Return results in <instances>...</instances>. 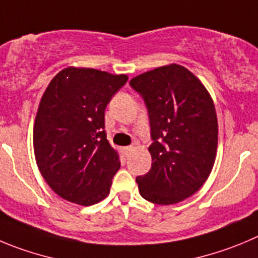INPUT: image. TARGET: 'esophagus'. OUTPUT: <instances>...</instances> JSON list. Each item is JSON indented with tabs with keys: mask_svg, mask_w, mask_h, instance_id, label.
<instances>
[{
	"mask_svg": "<svg viewBox=\"0 0 258 258\" xmlns=\"http://www.w3.org/2000/svg\"><path fill=\"white\" fill-rule=\"evenodd\" d=\"M132 149H134V146H126V148H124V150H126V151H131Z\"/></svg>",
	"mask_w": 258,
	"mask_h": 258,
	"instance_id": "obj_1",
	"label": "esophagus"
}]
</instances>
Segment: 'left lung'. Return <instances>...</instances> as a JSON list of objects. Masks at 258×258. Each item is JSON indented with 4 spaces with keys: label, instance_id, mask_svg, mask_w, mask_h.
I'll return each mask as SVG.
<instances>
[{
    "label": "left lung",
    "instance_id": "8db88e82",
    "mask_svg": "<svg viewBox=\"0 0 258 258\" xmlns=\"http://www.w3.org/2000/svg\"><path fill=\"white\" fill-rule=\"evenodd\" d=\"M145 102L153 144L151 168L136 178L140 195L172 205L199 191L218 148V118L210 94L179 64L158 67L130 81Z\"/></svg>",
    "mask_w": 258,
    "mask_h": 258
}]
</instances>
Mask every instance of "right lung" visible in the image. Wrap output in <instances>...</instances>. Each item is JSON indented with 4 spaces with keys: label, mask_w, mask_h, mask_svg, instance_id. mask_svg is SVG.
<instances>
[{
    "label": "right lung",
    "mask_w": 258,
    "mask_h": 258,
    "mask_svg": "<svg viewBox=\"0 0 258 258\" xmlns=\"http://www.w3.org/2000/svg\"><path fill=\"white\" fill-rule=\"evenodd\" d=\"M126 75L67 67L40 100L33 141L37 164L58 196L90 206L109 194L121 167L104 131V110L127 83Z\"/></svg>",
    "instance_id": "obj_1"
}]
</instances>
